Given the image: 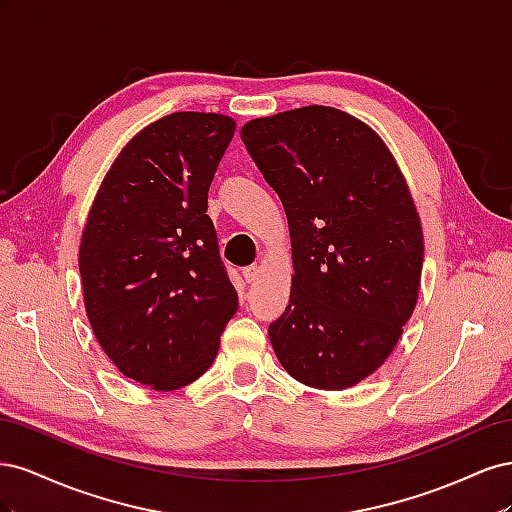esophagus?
Listing matches in <instances>:
<instances>
[{"instance_id":"esophagus-1","label":"esophagus","mask_w":512,"mask_h":512,"mask_svg":"<svg viewBox=\"0 0 512 512\" xmlns=\"http://www.w3.org/2000/svg\"><path fill=\"white\" fill-rule=\"evenodd\" d=\"M243 277H245L247 284H256L258 277H260V267H245Z\"/></svg>"}]
</instances>
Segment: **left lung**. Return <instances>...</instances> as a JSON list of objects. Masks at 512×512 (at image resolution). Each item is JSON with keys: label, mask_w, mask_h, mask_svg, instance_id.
I'll list each match as a JSON object with an SVG mask.
<instances>
[{"label": "left lung", "mask_w": 512, "mask_h": 512, "mask_svg": "<svg viewBox=\"0 0 512 512\" xmlns=\"http://www.w3.org/2000/svg\"><path fill=\"white\" fill-rule=\"evenodd\" d=\"M241 138L290 230L277 361L312 389H350L389 359L418 301L425 245L408 183L382 138L333 106L252 119Z\"/></svg>", "instance_id": "obj_1"}]
</instances>
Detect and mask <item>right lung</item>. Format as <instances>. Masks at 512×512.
<instances>
[{"label": "right lung", "mask_w": 512, "mask_h": 512, "mask_svg": "<svg viewBox=\"0 0 512 512\" xmlns=\"http://www.w3.org/2000/svg\"><path fill=\"white\" fill-rule=\"evenodd\" d=\"M237 123L181 111L121 149L89 209L79 250L85 312L100 348L153 391L198 380L239 299L207 194Z\"/></svg>", "instance_id": "right-lung-1"}]
</instances>
